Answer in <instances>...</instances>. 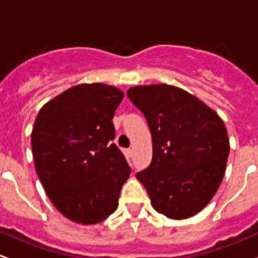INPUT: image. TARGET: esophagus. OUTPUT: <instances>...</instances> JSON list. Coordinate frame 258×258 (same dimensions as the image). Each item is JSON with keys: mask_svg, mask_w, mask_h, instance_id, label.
Returning <instances> with one entry per match:
<instances>
[{"mask_svg": "<svg viewBox=\"0 0 258 258\" xmlns=\"http://www.w3.org/2000/svg\"><path fill=\"white\" fill-rule=\"evenodd\" d=\"M124 154H125L126 159H130L133 156V150L132 149H126V150H124Z\"/></svg>", "mask_w": 258, "mask_h": 258, "instance_id": "esophagus-1", "label": "esophagus"}]
</instances>
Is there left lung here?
<instances>
[{
	"instance_id": "8db88e82",
	"label": "left lung",
	"mask_w": 258,
	"mask_h": 258,
	"mask_svg": "<svg viewBox=\"0 0 258 258\" xmlns=\"http://www.w3.org/2000/svg\"><path fill=\"white\" fill-rule=\"evenodd\" d=\"M148 121L153 160L137 179L151 205L172 220L194 216L211 201L224 179L230 154L219 114L186 90L169 84L126 92Z\"/></svg>"
}]
</instances>
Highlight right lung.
Returning <instances> with one entry per match:
<instances>
[{"instance_id": "add662e5", "label": "right lung", "mask_w": 258, "mask_h": 258, "mask_svg": "<svg viewBox=\"0 0 258 258\" xmlns=\"http://www.w3.org/2000/svg\"><path fill=\"white\" fill-rule=\"evenodd\" d=\"M124 93L103 83L64 90L37 114L31 134L37 175L55 209L71 221L95 225L118 208L130 168L111 140Z\"/></svg>"}]
</instances>
